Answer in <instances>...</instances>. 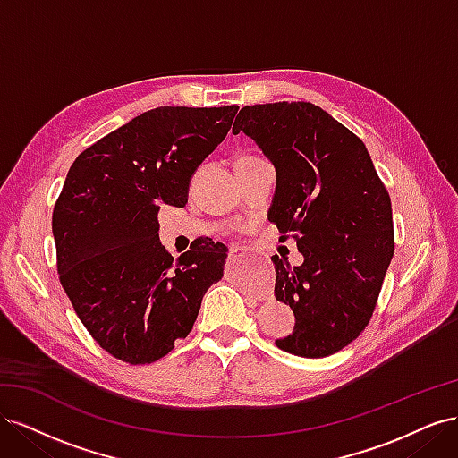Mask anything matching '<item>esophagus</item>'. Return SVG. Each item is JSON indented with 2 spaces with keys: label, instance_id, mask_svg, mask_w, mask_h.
<instances>
[{
  "label": "esophagus",
  "instance_id": "1",
  "mask_svg": "<svg viewBox=\"0 0 458 458\" xmlns=\"http://www.w3.org/2000/svg\"><path fill=\"white\" fill-rule=\"evenodd\" d=\"M239 252H241V248H239V246H233L231 250H229V256H231V258H234V256H237Z\"/></svg>",
  "mask_w": 458,
  "mask_h": 458
}]
</instances>
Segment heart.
Segmentation results:
<instances>
[{
    "label": "heart",
    "mask_w": 458,
    "mask_h": 458,
    "mask_svg": "<svg viewBox=\"0 0 458 458\" xmlns=\"http://www.w3.org/2000/svg\"><path fill=\"white\" fill-rule=\"evenodd\" d=\"M250 157H252V155H250Z\"/></svg>",
    "instance_id": "obj_1"
}]
</instances>
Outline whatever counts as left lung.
<instances>
[{
    "label": "left lung",
    "instance_id": "8db88e82",
    "mask_svg": "<svg viewBox=\"0 0 458 458\" xmlns=\"http://www.w3.org/2000/svg\"><path fill=\"white\" fill-rule=\"evenodd\" d=\"M233 131L273 162L269 221L303 254L298 267L271 258L275 296L296 315L276 348L310 359L336 353L370 323L394 258L387 189L363 141L311 103L244 106Z\"/></svg>",
    "mask_w": 458,
    "mask_h": 458
}]
</instances>
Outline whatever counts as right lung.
Returning a JSON list of instances; mask_svg holds the SVG:
<instances>
[{
    "instance_id": "add662e5",
    "label": "right lung",
    "mask_w": 458,
    "mask_h": 458,
    "mask_svg": "<svg viewBox=\"0 0 458 458\" xmlns=\"http://www.w3.org/2000/svg\"><path fill=\"white\" fill-rule=\"evenodd\" d=\"M239 106H158L80 152L53 208L57 271L91 338L130 365L155 363L197 321L227 246L200 241L177 261L158 241L162 204L183 208L192 174Z\"/></svg>"
}]
</instances>
